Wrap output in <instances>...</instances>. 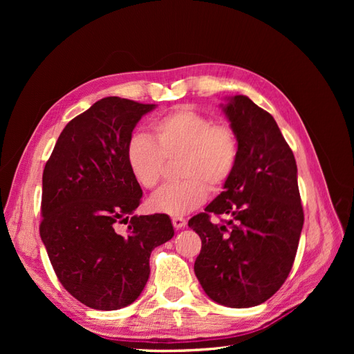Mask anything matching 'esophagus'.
I'll use <instances>...</instances> for the list:
<instances>
[{
	"mask_svg": "<svg viewBox=\"0 0 354 354\" xmlns=\"http://www.w3.org/2000/svg\"><path fill=\"white\" fill-rule=\"evenodd\" d=\"M173 226L176 229H181L186 226V220L183 217H173Z\"/></svg>",
	"mask_w": 354,
	"mask_h": 354,
	"instance_id": "34e87169",
	"label": "esophagus"
}]
</instances>
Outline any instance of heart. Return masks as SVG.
Here are the masks:
<instances>
[{
    "instance_id": "heart-1",
    "label": "heart",
    "mask_w": 354,
    "mask_h": 354,
    "mask_svg": "<svg viewBox=\"0 0 354 354\" xmlns=\"http://www.w3.org/2000/svg\"><path fill=\"white\" fill-rule=\"evenodd\" d=\"M152 131L153 138L138 133L127 145V164L137 183L155 189L162 180L165 159L177 156L178 176L183 177L152 196L153 211L178 217L196 209L209 189L223 187L236 168L239 138L229 124L178 108L153 121Z\"/></svg>"
}]
</instances>
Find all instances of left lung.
<instances>
[{
	"instance_id": "1",
	"label": "left lung",
	"mask_w": 354,
	"mask_h": 354,
	"mask_svg": "<svg viewBox=\"0 0 354 354\" xmlns=\"http://www.w3.org/2000/svg\"><path fill=\"white\" fill-rule=\"evenodd\" d=\"M239 138L238 164L224 190L189 220L202 241L195 274L214 301L254 307L269 299L292 269L304 212L297 162L273 116L246 95L223 108ZM230 215L226 225L210 214Z\"/></svg>"
}]
</instances>
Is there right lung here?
I'll use <instances>...</instances> for the list:
<instances>
[{
  "mask_svg": "<svg viewBox=\"0 0 354 354\" xmlns=\"http://www.w3.org/2000/svg\"><path fill=\"white\" fill-rule=\"evenodd\" d=\"M104 97L60 133L42 173L39 234L66 291L95 310L138 298L156 246L174 236L167 214L133 216L143 192L127 164V145L140 118L155 109ZM118 223H127L122 232Z\"/></svg>",
  "mask_w": 354,
  "mask_h": 354,
  "instance_id": "obj_1",
  "label": "right lung"
}]
</instances>
